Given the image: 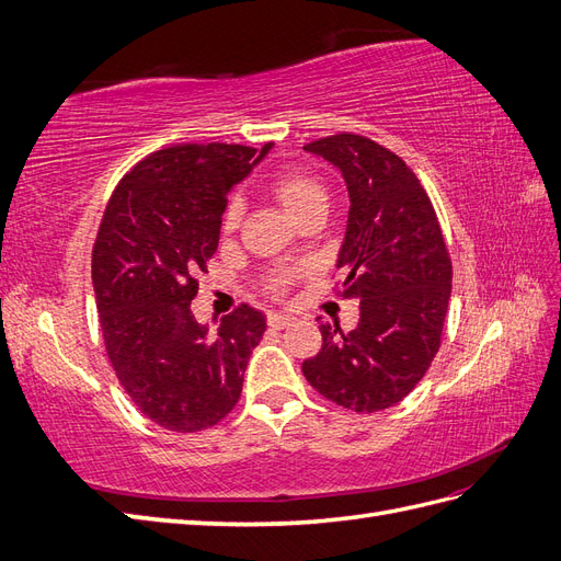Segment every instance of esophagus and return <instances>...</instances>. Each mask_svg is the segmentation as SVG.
Returning a JSON list of instances; mask_svg holds the SVG:
<instances>
[{
	"label": "esophagus",
	"instance_id": "obj_1",
	"mask_svg": "<svg viewBox=\"0 0 561 561\" xmlns=\"http://www.w3.org/2000/svg\"><path fill=\"white\" fill-rule=\"evenodd\" d=\"M295 318L293 316H287V313H268V325L271 328H276V330H283V328H287L290 325Z\"/></svg>",
	"mask_w": 561,
	"mask_h": 561
}]
</instances>
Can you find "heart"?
Returning <instances> with one entry per match:
<instances>
[{"instance_id": "1", "label": "heart", "mask_w": 561, "mask_h": 561, "mask_svg": "<svg viewBox=\"0 0 561 561\" xmlns=\"http://www.w3.org/2000/svg\"><path fill=\"white\" fill-rule=\"evenodd\" d=\"M271 192H274L276 201L280 203V208L293 219H297L301 213H307L318 206H325L328 203L325 186H322L318 180L304 175V173H295V171L278 173L274 178V182H271ZM241 213H243V203L239 198H231L227 210H225V227L231 229L239 225ZM283 283H285V274L278 276V285H283Z\"/></svg>"}]
</instances>
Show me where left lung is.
Segmentation results:
<instances>
[{"label": "left lung", "mask_w": 561, "mask_h": 561, "mask_svg": "<svg viewBox=\"0 0 561 561\" xmlns=\"http://www.w3.org/2000/svg\"><path fill=\"white\" fill-rule=\"evenodd\" d=\"M332 163L348 192L336 268L344 297L360 301L358 328L322 325V346L301 363L320 396L369 414L398 404L423 379L443 336L451 260L433 203L393 151L339 133L304 147Z\"/></svg>", "instance_id": "1"}]
</instances>
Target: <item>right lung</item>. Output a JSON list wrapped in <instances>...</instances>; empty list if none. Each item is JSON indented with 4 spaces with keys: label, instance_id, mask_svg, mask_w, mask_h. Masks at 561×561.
Instances as JSON below:
<instances>
[{
    "label": "right lung",
    "instance_id": "1",
    "mask_svg": "<svg viewBox=\"0 0 561 561\" xmlns=\"http://www.w3.org/2000/svg\"><path fill=\"white\" fill-rule=\"evenodd\" d=\"M268 151L271 142L159 149L124 175L103 215L93 293L105 348L135 407L168 431H206L233 410L266 330L262 311L243 304L210 332L192 299L217 250L227 194Z\"/></svg>",
    "mask_w": 561,
    "mask_h": 561
}]
</instances>
